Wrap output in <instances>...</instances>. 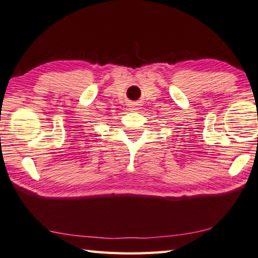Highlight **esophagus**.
Listing matches in <instances>:
<instances>
[{
	"label": "esophagus",
	"instance_id": "1",
	"mask_svg": "<svg viewBox=\"0 0 258 258\" xmlns=\"http://www.w3.org/2000/svg\"><path fill=\"white\" fill-rule=\"evenodd\" d=\"M135 110H136V109H135Z\"/></svg>",
	"mask_w": 258,
	"mask_h": 258
}]
</instances>
